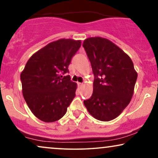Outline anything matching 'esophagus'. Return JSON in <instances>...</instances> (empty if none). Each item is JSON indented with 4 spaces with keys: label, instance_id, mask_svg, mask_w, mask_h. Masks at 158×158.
Masks as SVG:
<instances>
[{
    "label": "esophagus",
    "instance_id": "34e87169",
    "mask_svg": "<svg viewBox=\"0 0 158 158\" xmlns=\"http://www.w3.org/2000/svg\"><path fill=\"white\" fill-rule=\"evenodd\" d=\"M78 85H79V87H81L83 86V83H78Z\"/></svg>",
    "mask_w": 158,
    "mask_h": 158
}]
</instances>
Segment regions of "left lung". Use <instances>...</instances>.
<instances>
[{
	"label": "left lung",
	"instance_id": "left-lung-1",
	"mask_svg": "<svg viewBox=\"0 0 158 158\" xmlns=\"http://www.w3.org/2000/svg\"><path fill=\"white\" fill-rule=\"evenodd\" d=\"M95 77L93 93L84 104L94 118L110 121L131 102L137 79L131 57L111 41L91 37L83 43Z\"/></svg>",
	"mask_w": 158,
	"mask_h": 158
}]
</instances>
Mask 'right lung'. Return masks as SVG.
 <instances>
[{
  "label": "right lung",
  "mask_w": 158,
  "mask_h": 158,
  "mask_svg": "<svg viewBox=\"0 0 158 158\" xmlns=\"http://www.w3.org/2000/svg\"><path fill=\"white\" fill-rule=\"evenodd\" d=\"M80 47V40L59 39L33 54L26 63L20 75L23 97L40 120H58L74 98L77 83L62 74L69 72L71 59Z\"/></svg>",
  "instance_id": "right-lung-1"
}]
</instances>
